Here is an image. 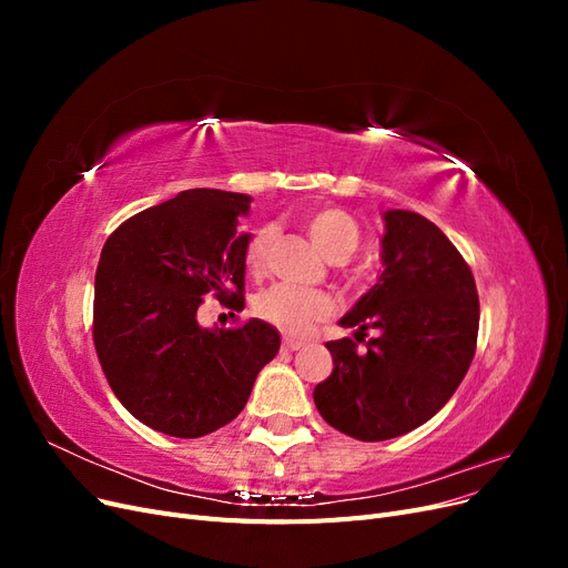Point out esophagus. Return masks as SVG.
Instances as JSON below:
<instances>
[{
	"label": "esophagus",
	"instance_id": "1",
	"mask_svg": "<svg viewBox=\"0 0 568 568\" xmlns=\"http://www.w3.org/2000/svg\"><path fill=\"white\" fill-rule=\"evenodd\" d=\"M303 346H305V343H303V341H296V338H284V343H282V348H284V351H291V353L301 351Z\"/></svg>",
	"mask_w": 568,
	"mask_h": 568
}]
</instances>
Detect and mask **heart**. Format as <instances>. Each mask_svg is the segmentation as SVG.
I'll list each match as a JSON object with an SVG mask.
<instances>
[{"label":"heart","mask_w":568,"mask_h":568,"mask_svg":"<svg viewBox=\"0 0 568 568\" xmlns=\"http://www.w3.org/2000/svg\"><path fill=\"white\" fill-rule=\"evenodd\" d=\"M303 225L313 244L334 263L346 261L359 244V227L341 209H315L303 217ZM272 244L270 230H257L246 244L244 267L251 277H263ZM255 313L288 336H307L334 313V298L317 288L274 284L255 298Z\"/></svg>","instance_id":"1"}]
</instances>
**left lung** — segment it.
<instances>
[{
    "instance_id": "8db88e82",
    "label": "left lung",
    "mask_w": 568,
    "mask_h": 568,
    "mask_svg": "<svg viewBox=\"0 0 568 568\" xmlns=\"http://www.w3.org/2000/svg\"><path fill=\"white\" fill-rule=\"evenodd\" d=\"M384 272L341 326L353 338L329 341L334 369L315 386L326 424L357 440H388L432 419L467 374L478 336L474 274L432 220L384 213ZM381 332L368 353L356 343Z\"/></svg>"
}]
</instances>
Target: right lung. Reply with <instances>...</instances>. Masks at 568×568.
<instances>
[{"label": "right lung", "mask_w": 568, "mask_h": 568, "mask_svg": "<svg viewBox=\"0 0 568 568\" xmlns=\"http://www.w3.org/2000/svg\"><path fill=\"white\" fill-rule=\"evenodd\" d=\"M251 196L186 189L125 220L101 248L94 348L115 398L134 419L175 438L217 432L244 409L255 376L280 351L263 320L203 329L205 294L244 303L239 217Z\"/></svg>", "instance_id": "obj_1"}]
</instances>
